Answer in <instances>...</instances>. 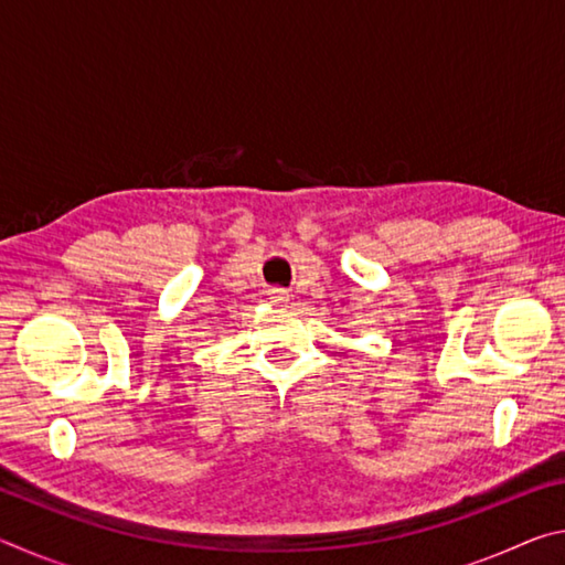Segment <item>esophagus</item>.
Here are the masks:
<instances>
[{
	"instance_id": "34e87169",
	"label": "esophagus",
	"mask_w": 565,
	"mask_h": 565,
	"mask_svg": "<svg viewBox=\"0 0 565 565\" xmlns=\"http://www.w3.org/2000/svg\"><path fill=\"white\" fill-rule=\"evenodd\" d=\"M271 299L281 303V301L289 299V296H286V291H281V289H274V291H271Z\"/></svg>"
}]
</instances>
